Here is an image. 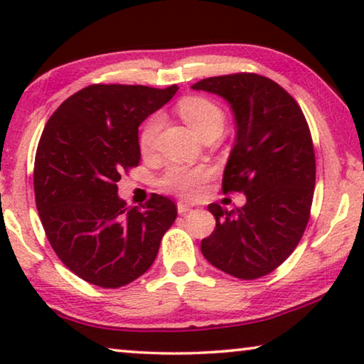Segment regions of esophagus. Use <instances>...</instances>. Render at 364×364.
Masks as SVG:
<instances>
[{
	"label": "esophagus",
	"mask_w": 364,
	"mask_h": 364,
	"mask_svg": "<svg viewBox=\"0 0 364 364\" xmlns=\"http://www.w3.org/2000/svg\"><path fill=\"white\" fill-rule=\"evenodd\" d=\"M177 210H178V213H181V215H183V213L192 210V205H188V203H186V202H178L177 203Z\"/></svg>",
	"instance_id": "34e87169"
}]
</instances>
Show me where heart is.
<instances>
[{
	"label": "heart",
	"instance_id": "b5f03b06",
	"mask_svg": "<svg viewBox=\"0 0 364 364\" xmlns=\"http://www.w3.org/2000/svg\"><path fill=\"white\" fill-rule=\"evenodd\" d=\"M178 112L183 121L203 137L207 134H220L225 126V114L218 104L210 99L200 96H191L178 102ZM161 116H152L144 124L139 147L144 154H149L156 146L157 134L161 131ZM210 176L207 167H188V166H171L161 177V186L168 192L177 193L181 197H196L200 192L202 183Z\"/></svg>",
	"mask_w": 364,
	"mask_h": 364
}]
</instances>
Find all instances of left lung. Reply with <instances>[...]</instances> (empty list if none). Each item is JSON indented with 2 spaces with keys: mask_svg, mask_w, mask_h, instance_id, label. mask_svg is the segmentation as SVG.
<instances>
[{
  "mask_svg": "<svg viewBox=\"0 0 364 364\" xmlns=\"http://www.w3.org/2000/svg\"><path fill=\"white\" fill-rule=\"evenodd\" d=\"M192 89L230 104L237 139L222 188L247 197L235 210L208 205L215 230L203 238L200 250L228 275L265 277L291 255L310 220L316 178L310 127L295 99L260 74L207 77Z\"/></svg>",
  "mask_w": 364,
  "mask_h": 364,
  "instance_id": "obj_1",
  "label": "left lung"
}]
</instances>
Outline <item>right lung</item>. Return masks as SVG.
<instances>
[{"label": "right lung", "instance_id": "1", "mask_svg": "<svg viewBox=\"0 0 364 364\" xmlns=\"http://www.w3.org/2000/svg\"><path fill=\"white\" fill-rule=\"evenodd\" d=\"M177 89L92 84L68 97L41 134L39 218L59 260L92 285L119 288L144 275L176 222L171 198L152 193L144 205L126 207L117 182L141 161L139 126Z\"/></svg>", "mask_w": 364, "mask_h": 364}]
</instances>
